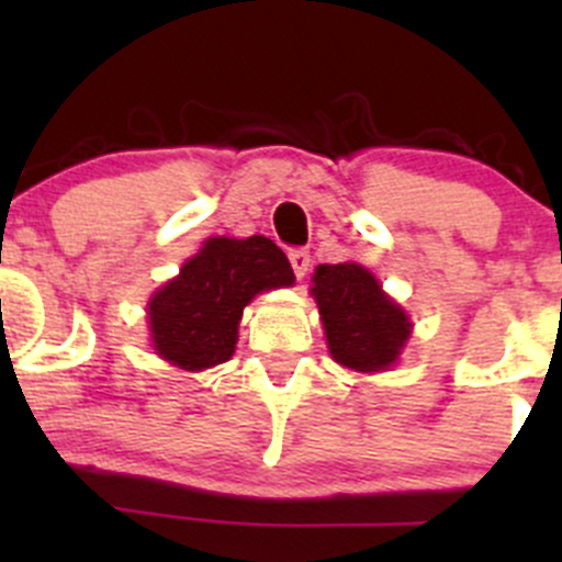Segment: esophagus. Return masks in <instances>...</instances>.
Returning <instances> with one entry per match:
<instances>
[{
    "instance_id": "obj_1",
    "label": "esophagus",
    "mask_w": 562,
    "mask_h": 562,
    "mask_svg": "<svg viewBox=\"0 0 562 562\" xmlns=\"http://www.w3.org/2000/svg\"><path fill=\"white\" fill-rule=\"evenodd\" d=\"M288 258H291L293 274H296L299 280H302V277L307 274V271H310V266H313V258H310L307 249H302V247L291 249V252H288Z\"/></svg>"
}]
</instances>
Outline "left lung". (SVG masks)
<instances>
[{
    "label": "left lung",
    "instance_id": "left-lung-1",
    "mask_svg": "<svg viewBox=\"0 0 562 562\" xmlns=\"http://www.w3.org/2000/svg\"><path fill=\"white\" fill-rule=\"evenodd\" d=\"M313 296L334 361L356 372L386 370L411 337V321L359 263L317 266Z\"/></svg>",
    "mask_w": 562,
    "mask_h": 562
}]
</instances>
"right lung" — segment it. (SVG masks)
Instances as JSON below:
<instances>
[{
  "label": "right lung",
  "mask_w": 562,
  "mask_h": 562,
  "mask_svg": "<svg viewBox=\"0 0 562 562\" xmlns=\"http://www.w3.org/2000/svg\"><path fill=\"white\" fill-rule=\"evenodd\" d=\"M293 280L291 260L266 236L209 239L149 302L155 350L190 372L223 364L234 356L241 313L255 293Z\"/></svg>",
  "instance_id": "1"
}]
</instances>
